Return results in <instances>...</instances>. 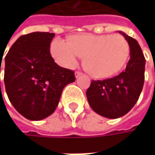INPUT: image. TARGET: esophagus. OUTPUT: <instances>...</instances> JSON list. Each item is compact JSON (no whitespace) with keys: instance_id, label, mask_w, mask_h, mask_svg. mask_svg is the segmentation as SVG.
I'll use <instances>...</instances> for the list:
<instances>
[{"instance_id":"esophagus-1","label":"esophagus","mask_w":155,"mask_h":155,"mask_svg":"<svg viewBox=\"0 0 155 155\" xmlns=\"http://www.w3.org/2000/svg\"><path fill=\"white\" fill-rule=\"evenodd\" d=\"M74 74H75V77L78 78V77H80V76H81L83 74H82L81 72H78V71H76V72L74 73Z\"/></svg>"}]
</instances>
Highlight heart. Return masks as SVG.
Instances as JSON below:
<instances>
[{
  "label": "heart",
  "mask_w": 155,
  "mask_h": 155,
  "mask_svg": "<svg viewBox=\"0 0 155 155\" xmlns=\"http://www.w3.org/2000/svg\"><path fill=\"white\" fill-rule=\"evenodd\" d=\"M129 45L121 35H75L67 42L55 38L51 44L53 57L72 68L84 55V66L92 76L108 78L119 72L129 56Z\"/></svg>",
  "instance_id": "b5f03b06"
}]
</instances>
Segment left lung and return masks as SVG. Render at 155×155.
<instances>
[{
    "mask_svg": "<svg viewBox=\"0 0 155 155\" xmlns=\"http://www.w3.org/2000/svg\"><path fill=\"white\" fill-rule=\"evenodd\" d=\"M130 48L126 69L118 75L103 81H92L86 91L91 108L108 118L123 117L138 101L144 81L145 59L138 42L119 31Z\"/></svg>",
    "mask_w": 155,
    "mask_h": 155,
    "instance_id": "1",
    "label": "left lung"
}]
</instances>
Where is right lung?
Returning <instances> with one entry per match:
<instances>
[{"instance_id": "add662e5", "label": "right lung", "mask_w": 155, "mask_h": 155, "mask_svg": "<svg viewBox=\"0 0 155 155\" xmlns=\"http://www.w3.org/2000/svg\"><path fill=\"white\" fill-rule=\"evenodd\" d=\"M54 37L49 32L23 35L5 56L6 93L16 110L29 120H41L53 114L64 88L75 81L74 71L59 66L51 56ZM1 64L2 61L0 73Z\"/></svg>"}]
</instances>
